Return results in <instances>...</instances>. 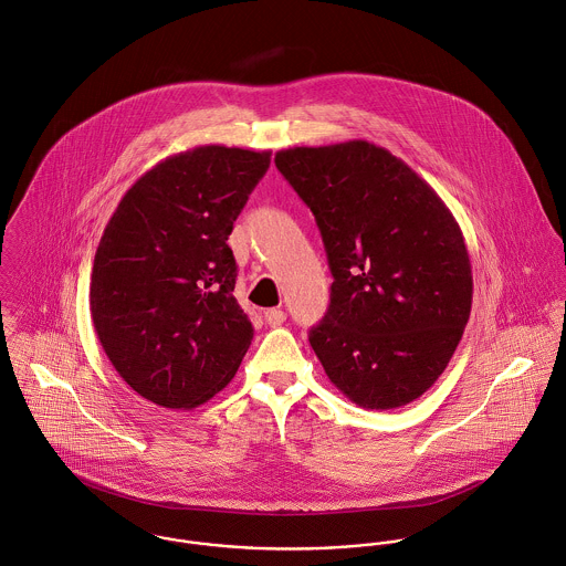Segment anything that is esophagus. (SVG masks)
<instances>
[{"label": "esophagus", "mask_w": 566, "mask_h": 566, "mask_svg": "<svg viewBox=\"0 0 566 566\" xmlns=\"http://www.w3.org/2000/svg\"><path fill=\"white\" fill-rule=\"evenodd\" d=\"M264 321H266V325H271V327H277V325H282V323L286 321V313H284L282 308H271V311H264Z\"/></svg>", "instance_id": "esophagus-1"}]
</instances>
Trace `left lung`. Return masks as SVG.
<instances>
[{
    "label": "left lung",
    "instance_id": "obj_1",
    "mask_svg": "<svg viewBox=\"0 0 566 566\" xmlns=\"http://www.w3.org/2000/svg\"><path fill=\"white\" fill-rule=\"evenodd\" d=\"M275 167L313 210L334 275L311 345L354 403L392 410L447 369L473 302L451 210L401 158L369 140L289 147Z\"/></svg>",
    "mask_w": 566,
    "mask_h": 566
}]
</instances>
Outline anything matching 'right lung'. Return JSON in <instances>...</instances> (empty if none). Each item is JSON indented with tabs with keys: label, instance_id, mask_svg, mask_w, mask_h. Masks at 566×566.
Returning <instances> with one entry per match:
<instances>
[{
	"label": "right lung",
	"instance_id": "obj_1",
	"mask_svg": "<svg viewBox=\"0 0 566 566\" xmlns=\"http://www.w3.org/2000/svg\"><path fill=\"white\" fill-rule=\"evenodd\" d=\"M269 163L271 151L226 145L174 154L127 189L102 234L93 327L117 374L151 403H206L252 345L228 237Z\"/></svg>",
	"mask_w": 566,
	"mask_h": 566
}]
</instances>
